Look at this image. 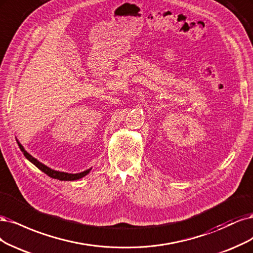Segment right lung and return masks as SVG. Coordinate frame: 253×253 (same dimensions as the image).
<instances>
[{"label":"right lung","mask_w":253,"mask_h":253,"mask_svg":"<svg viewBox=\"0 0 253 253\" xmlns=\"http://www.w3.org/2000/svg\"><path fill=\"white\" fill-rule=\"evenodd\" d=\"M17 142H18V145H19L21 151L23 152L24 156H25V158L29 162H31L35 166H37L41 171H43L44 173H46L48 176H50L52 178H56V180H60V181H76V180H79V178H82L83 176L87 175L91 170V168L87 169V170L82 171V172H80V173H68V172H63V171L53 170L49 167H47L46 165H44L43 163L39 162L37 159H35L34 157L31 156V154H29L25 149H24V147L18 140H17Z\"/></svg>","instance_id":"obj_1"}]
</instances>
